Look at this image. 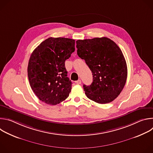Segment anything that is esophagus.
I'll return each instance as SVG.
<instances>
[{
  "mask_svg": "<svg viewBox=\"0 0 153 153\" xmlns=\"http://www.w3.org/2000/svg\"><path fill=\"white\" fill-rule=\"evenodd\" d=\"M75 83H76V84H81V80L79 79V80H78L76 81V82H75Z\"/></svg>",
  "mask_w": 153,
  "mask_h": 153,
  "instance_id": "34e87169",
  "label": "esophagus"
}]
</instances>
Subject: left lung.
I'll return each mask as SVG.
<instances>
[{"instance_id":"left-lung-1","label":"left lung","mask_w":153,"mask_h":153,"mask_svg":"<svg viewBox=\"0 0 153 153\" xmlns=\"http://www.w3.org/2000/svg\"><path fill=\"white\" fill-rule=\"evenodd\" d=\"M77 55L93 73V82L83 85L88 99L98 103L113 101L120 94L127 78L123 54L116 43L103 37L76 41Z\"/></svg>"}]
</instances>
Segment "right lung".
Instances as JSON below:
<instances>
[{
	"instance_id": "1",
	"label": "right lung",
	"mask_w": 153,
	"mask_h": 153,
	"mask_svg": "<svg viewBox=\"0 0 153 153\" xmlns=\"http://www.w3.org/2000/svg\"><path fill=\"white\" fill-rule=\"evenodd\" d=\"M75 50V40L50 37L32 53L28 76L36 96L44 103L55 105L66 99L72 82L67 77L65 62Z\"/></svg>"
}]
</instances>
